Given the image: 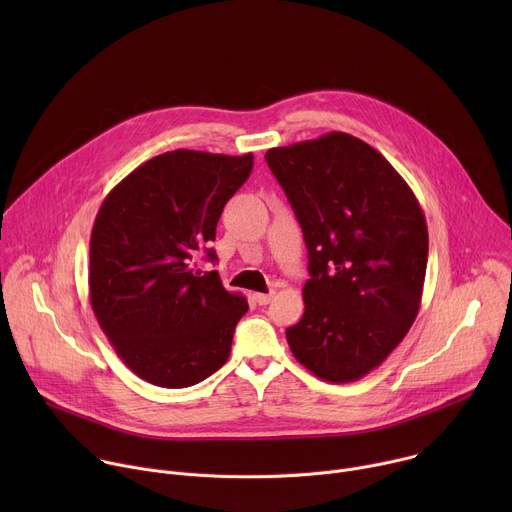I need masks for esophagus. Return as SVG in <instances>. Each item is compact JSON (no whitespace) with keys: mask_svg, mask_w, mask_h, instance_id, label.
I'll use <instances>...</instances> for the list:
<instances>
[{"mask_svg":"<svg viewBox=\"0 0 512 512\" xmlns=\"http://www.w3.org/2000/svg\"><path fill=\"white\" fill-rule=\"evenodd\" d=\"M253 298H255V302H257L259 306H267V304L275 298V291H269V294H255Z\"/></svg>","mask_w":512,"mask_h":512,"instance_id":"1","label":"esophagus"}]
</instances>
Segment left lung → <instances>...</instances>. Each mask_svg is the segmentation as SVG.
<instances>
[{
	"mask_svg": "<svg viewBox=\"0 0 512 512\" xmlns=\"http://www.w3.org/2000/svg\"><path fill=\"white\" fill-rule=\"evenodd\" d=\"M308 247L294 356L330 383L362 379L417 318L427 267L423 210L399 172L362 139L330 131L265 154Z\"/></svg>",
	"mask_w": 512,
	"mask_h": 512,
	"instance_id": "1",
	"label": "left lung"
}]
</instances>
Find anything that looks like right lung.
<instances>
[{
	"instance_id": "right-lung-1",
	"label": "right lung",
	"mask_w": 512,
	"mask_h": 512,
	"mask_svg": "<svg viewBox=\"0 0 512 512\" xmlns=\"http://www.w3.org/2000/svg\"><path fill=\"white\" fill-rule=\"evenodd\" d=\"M251 170L253 154L166 152L103 200L91 233V306L139 379L184 389L227 362L249 304L196 259L216 261V223Z\"/></svg>"
}]
</instances>
